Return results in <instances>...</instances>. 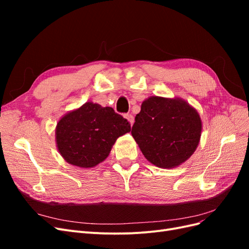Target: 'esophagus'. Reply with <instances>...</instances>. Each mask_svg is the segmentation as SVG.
Instances as JSON below:
<instances>
[{
    "instance_id": "obj_1",
    "label": "esophagus",
    "mask_w": 249,
    "mask_h": 249,
    "mask_svg": "<svg viewBox=\"0 0 249 249\" xmlns=\"http://www.w3.org/2000/svg\"><path fill=\"white\" fill-rule=\"evenodd\" d=\"M124 117L127 119V122H129L131 124H134V116L132 114H125Z\"/></svg>"
}]
</instances>
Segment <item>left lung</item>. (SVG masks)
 Returning <instances> with one entry per match:
<instances>
[{
    "mask_svg": "<svg viewBox=\"0 0 249 249\" xmlns=\"http://www.w3.org/2000/svg\"><path fill=\"white\" fill-rule=\"evenodd\" d=\"M201 130L198 112L185 100L149 96L135 117L132 136L148 162L175 168L193 155Z\"/></svg>",
    "mask_w": 249,
    "mask_h": 249,
    "instance_id": "8db88e82",
    "label": "left lung"
}]
</instances>
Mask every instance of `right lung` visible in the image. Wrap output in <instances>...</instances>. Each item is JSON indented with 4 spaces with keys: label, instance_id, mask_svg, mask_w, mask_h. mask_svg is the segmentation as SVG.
<instances>
[{
    "label": "right lung",
    "instance_id": "obj_1",
    "mask_svg": "<svg viewBox=\"0 0 249 249\" xmlns=\"http://www.w3.org/2000/svg\"><path fill=\"white\" fill-rule=\"evenodd\" d=\"M130 131L131 124L113 108L87 102L60 118L56 145L67 163L92 168L106 160L117 138Z\"/></svg>",
    "mask_w": 249,
    "mask_h": 249
}]
</instances>
